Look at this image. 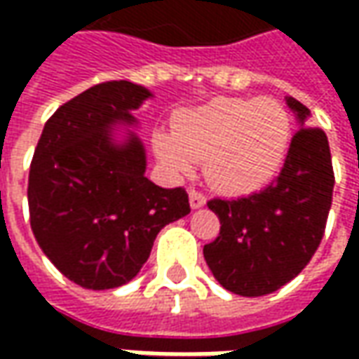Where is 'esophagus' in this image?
<instances>
[{"instance_id": "1", "label": "esophagus", "mask_w": 359, "mask_h": 359, "mask_svg": "<svg viewBox=\"0 0 359 359\" xmlns=\"http://www.w3.org/2000/svg\"><path fill=\"white\" fill-rule=\"evenodd\" d=\"M189 205H191V210H200V208H203V205H205L203 194L196 191V189H189Z\"/></svg>"}]
</instances>
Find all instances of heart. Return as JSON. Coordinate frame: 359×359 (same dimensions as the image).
Masks as SVG:
<instances>
[{"label":"heart","mask_w":359,"mask_h":359,"mask_svg":"<svg viewBox=\"0 0 359 359\" xmlns=\"http://www.w3.org/2000/svg\"><path fill=\"white\" fill-rule=\"evenodd\" d=\"M292 142V119L271 97H215L184 111L172 131L154 137L156 156L173 175L203 159L208 184L224 194H252L278 175Z\"/></svg>","instance_id":"obj_1"}]
</instances>
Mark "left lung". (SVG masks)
<instances>
[{
    "instance_id": "obj_1",
    "label": "left lung",
    "mask_w": 359,
    "mask_h": 359,
    "mask_svg": "<svg viewBox=\"0 0 359 359\" xmlns=\"http://www.w3.org/2000/svg\"><path fill=\"white\" fill-rule=\"evenodd\" d=\"M285 104L299 131L278 180L248 198L208 201L222 228L203 245V257L215 280L238 296H266L292 282L316 254L332 208L327 137L306 128L311 116L306 105L290 95Z\"/></svg>"
}]
</instances>
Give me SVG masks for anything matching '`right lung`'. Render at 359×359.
<instances>
[{"label":"right lung","instance_id":"add662e5","mask_svg":"<svg viewBox=\"0 0 359 359\" xmlns=\"http://www.w3.org/2000/svg\"><path fill=\"white\" fill-rule=\"evenodd\" d=\"M154 93L107 81L63 104L43 126L29 168V219L39 248L86 290L131 282L156 236L189 214L182 187L145 177L144 142L133 116Z\"/></svg>","mask_w":359,"mask_h":359}]
</instances>
